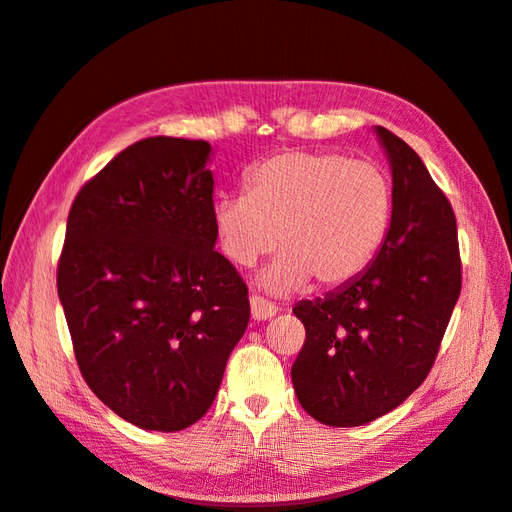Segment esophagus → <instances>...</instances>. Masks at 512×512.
<instances>
[{"mask_svg":"<svg viewBox=\"0 0 512 512\" xmlns=\"http://www.w3.org/2000/svg\"><path fill=\"white\" fill-rule=\"evenodd\" d=\"M249 307H252V318L256 322L274 318L276 311H278V307H274L271 302H267L265 298H260V296H252V300H249Z\"/></svg>","mask_w":512,"mask_h":512,"instance_id":"1","label":"esophagus"}]
</instances>
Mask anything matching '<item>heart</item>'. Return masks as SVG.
<instances>
[{
  "mask_svg": "<svg viewBox=\"0 0 512 512\" xmlns=\"http://www.w3.org/2000/svg\"><path fill=\"white\" fill-rule=\"evenodd\" d=\"M245 190L214 203L218 245L236 267H254L278 247L283 256L260 276L271 294L298 291L309 278L318 287L358 278L393 221L389 172L342 152L269 156L247 174Z\"/></svg>",
  "mask_w": 512,
  "mask_h": 512,
  "instance_id": "obj_1",
  "label": "heart"
}]
</instances>
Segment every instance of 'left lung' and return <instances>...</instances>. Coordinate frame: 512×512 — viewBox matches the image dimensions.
I'll return each instance as SVG.
<instances>
[{"mask_svg":"<svg viewBox=\"0 0 512 512\" xmlns=\"http://www.w3.org/2000/svg\"><path fill=\"white\" fill-rule=\"evenodd\" d=\"M393 179V221L358 278L300 300L307 338L291 382L311 417L362 426L393 411L429 375L462 289L453 207L400 137L375 125Z\"/></svg>","mask_w":512,"mask_h":512,"instance_id":"8db88e82","label":"left lung"}]
</instances>
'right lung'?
<instances>
[{"label":"right lung","mask_w":512,"mask_h":512,"mask_svg":"<svg viewBox=\"0 0 512 512\" xmlns=\"http://www.w3.org/2000/svg\"><path fill=\"white\" fill-rule=\"evenodd\" d=\"M212 145L150 137L70 207L57 291L83 380L145 431L201 420L249 322L243 278L218 254Z\"/></svg>","instance_id":"add662e5"}]
</instances>
